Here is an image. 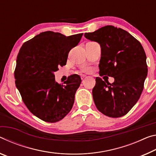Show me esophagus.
I'll use <instances>...</instances> for the list:
<instances>
[{"label": "esophagus", "instance_id": "esophagus-1", "mask_svg": "<svg viewBox=\"0 0 156 156\" xmlns=\"http://www.w3.org/2000/svg\"><path fill=\"white\" fill-rule=\"evenodd\" d=\"M80 76H81V80H83V78H85L86 76V75H83V74H81V75H80Z\"/></svg>", "mask_w": 156, "mask_h": 156}]
</instances>
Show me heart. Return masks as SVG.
Instances as JSON below:
<instances>
[{"label":"heart","mask_w":156,"mask_h":156,"mask_svg":"<svg viewBox=\"0 0 156 156\" xmlns=\"http://www.w3.org/2000/svg\"><path fill=\"white\" fill-rule=\"evenodd\" d=\"M90 70V68L88 67V66H83V67L81 68V70L84 71V72H86V71H88Z\"/></svg>","instance_id":"1"}]
</instances>
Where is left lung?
Wrapping results in <instances>:
<instances>
[{
  "instance_id": "8db88e82",
  "label": "left lung",
  "mask_w": 156,
  "mask_h": 156,
  "mask_svg": "<svg viewBox=\"0 0 156 156\" xmlns=\"http://www.w3.org/2000/svg\"><path fill=\"white\" fill-rule=\"evenodd\" d=\"M84 36L101 46L99 75L115 80L110 83L96 77L93 98L97 108L111 117L125 115L138 101L144 88L148 73L144 48L128 32L112 25Z\"/></svg>"
}]
</instances>
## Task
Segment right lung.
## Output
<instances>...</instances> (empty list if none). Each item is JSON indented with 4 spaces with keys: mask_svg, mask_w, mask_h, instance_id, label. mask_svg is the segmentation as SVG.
Returning <instances> with one entry per match:
<instances>
[{
    "mask_svg": "<svg viewBox=\"0 0 156 156\" xmlns=\"http://www.w3.org/2000/svg\"><path fill=\"white\" fill-rule=\"evenodd\" d=\"M82 35L66 37L47 31L20 48L14 71L16 86L29 111L43 121H60L73 108L81 77L72 75L61 85L55 81L54 73L58 66L66 64L69 52L78 45Z\"/></svg>",
    "mask_w": 156,
    "mask_h": 156,
    "instance_id": "1",
    "label": "right lung"
}]
</instances>
